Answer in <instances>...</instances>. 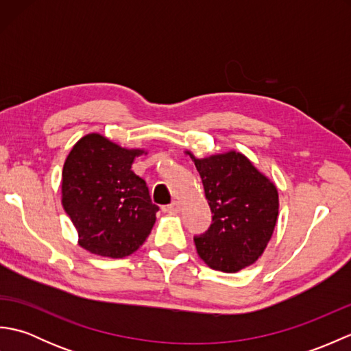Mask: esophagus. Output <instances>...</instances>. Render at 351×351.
Here are the masks:
<instances>
[{"instance_id": "obj_1", "label": "esophagus", "mask_w": 351, "mask_h": 351, "mask_svg": "<svg viewBox=\"0 0 351 351\" xmlns=\"http://www.w3.org/2000/svg\"><path fill=\"white\" fill-rule=\"evenodd\" d=\"M180 210H181V205H180V202H171L170 205H167L166 208H164V211H167V213H170V214H176V213H180Z\"/></svg>"}]
</instances>
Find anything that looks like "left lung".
I'll return each mask as SVG.
<instances>
[{"instance_id":"1","label":"left lung","mask_w":351,"mask_h":351,"mask_svg":"<svg viewBox=\"0 0 351 351\" xmlns=\"http://www.w3.org/2000/svg\"><path fill=\"white\" fill-rule=\"evenodd\" d=\"M195 160L213 215L195 237L199 256L214 270L237 273L263 255L278 221L274 184L240 152Z\"/></svg>"}]
</instances>
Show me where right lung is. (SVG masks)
Returning <instances> with one entry per match:
<instances>
[{
    "label": "right lung",
    "instance_id": "right-lung-1",
    "mask_svg": "<svg viewBox=\"0 0 351 351\" xmlns=\"http://www.w3.org/2000/svg\"><path fill=\"white\" fill-rule=\"evenodd\" d=\"M140 154L88 134L64 161L63 208L78 230V244L95 255L125 258L151 234L160 208L145 180L131 170Z\"/></svg>",
    "mask_w": 351,
    "mask_h": 351
}]
</instances>
